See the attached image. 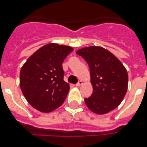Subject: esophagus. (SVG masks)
<instances>
[{
  "label": "esophagus",
  "instance_id": "esophagus-1",
  "mask_svg": "<svg viewBox=\"0 0 147 147\" xmlns=\"http://www.w3.org/2000/svg\"><path fill=\"white\" fill-rule=\"evenodd\" d=\"M83 84V82L82 81H79V82H78V83H77V84H76V86H78V87H79V86H81V85H82Z\"/></svg>",
  "mask_w": 147,
  "mask_h": 147
}]
</instances>
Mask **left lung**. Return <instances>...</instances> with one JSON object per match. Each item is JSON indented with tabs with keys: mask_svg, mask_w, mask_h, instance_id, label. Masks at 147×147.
<instances>
[{
	"mask_svg": "<svg viewBox=\"0 0 147 147\" xmlns=\"http://www.w3.org/2000/svg\"><path fill=\"white\" fill-rule=\"evenodd\" d=\"M76 53L87 62L93 92L85 98L87 107L98 114L115 109L123 100L128 86V75L121 62L105 48L85 47Z\"/></svg>",
	"mask_w": 147,
	"mask_h": 147,
	"instance_id": "8db88e82",
	"label": "left lung"
}]
</instances>
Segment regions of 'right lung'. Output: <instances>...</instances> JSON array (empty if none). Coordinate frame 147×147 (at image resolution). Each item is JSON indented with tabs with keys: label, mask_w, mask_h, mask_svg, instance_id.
<instances>
[{
	"label": "right lung",
	"mask_w": 147,
	"mask_h": 147,
	"mask_svg": "<svg viewBox=\"0 0 147 147\" xmlns=\"http://www.w3.org/2000/svg\"><path fill=\"white\" fill-rule=\"evenodd\" d=\"M73 49L49 43L33 53L22 66L20 85L24 97L35 109L49 113L60 107L69 91L63 80L62 62Z\"/></svg>",
	"instance_id": "1"
}]
</instances>
